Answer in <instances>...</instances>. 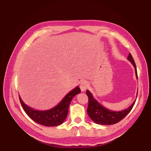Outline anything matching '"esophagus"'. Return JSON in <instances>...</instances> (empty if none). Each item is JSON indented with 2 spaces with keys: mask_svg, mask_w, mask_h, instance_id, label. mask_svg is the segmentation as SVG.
<instances>
[{
  "mask_svg": "<svg viewBox=\"0 0 151 151\" xmlns=\"http://www.w3.org/2000/svg\"><path fill=\"white\" fill-rule=\"evenodd\" d=\"M89 84L86 81H83L81 82V85H80V88H81L82 91H84L86 89L88 88Z\"/></svg>",
  "mask_w": 151,
  "mask_h": 151,
  "instance_id": "1",
  "label": "esophagus"
}]
</instances>
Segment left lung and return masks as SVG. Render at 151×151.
I'll list each match as a JSON object with an SVG mask.
<instances>
[{
  "label": "left lung",
  "mask_w": 151,
  "mask_h": 151,
  "mask_svg": "<svg viewBox=\"0 0 151 151\" xmlns=\"http://www.w3.org/2000/svg\"><path fill=\"white\" fill-rule=\"evenodd\" d=\"M127 58L132 63L134 68H135L136 76V78H137L136 63L130 53H129ZM86 94H87L89 99L88 106L87 109L88 115L91 119L93 121L99 124L110 125L119 122L124 117H126L127 115L131 111L136 102L134 101L130 107L125 109V110L119 111H114L108 110V109L104 108L103 106L101 105L97 100H95L93 98L91 92L89 91H86Z\"/></svg>",
  "instance_id": "8db88e82"
}]
</instances>
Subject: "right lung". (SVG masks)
I'll use <instances>...</instances> for the list:
<instances>
[{
  "label": "right lung",
  "instance_id": "right-lung-1",
  "mask_svg": "<svg viewBox=\"0 0 151 151\" xmlns=\"http://www.w3.org/2000/svg\"><path fill=\"white\" fill-rule=\"evenodd\" d=\"M78 86L65 95L62 101L55 107L45 111L35 110L25 104L19 97V101L26 114L36 123L46 127H56L63 123L68 114L69 104L73 98L81 93Z\"/></svg>",
  "mask_w": 151,
  "mask_h": 151
}]
</instances>
